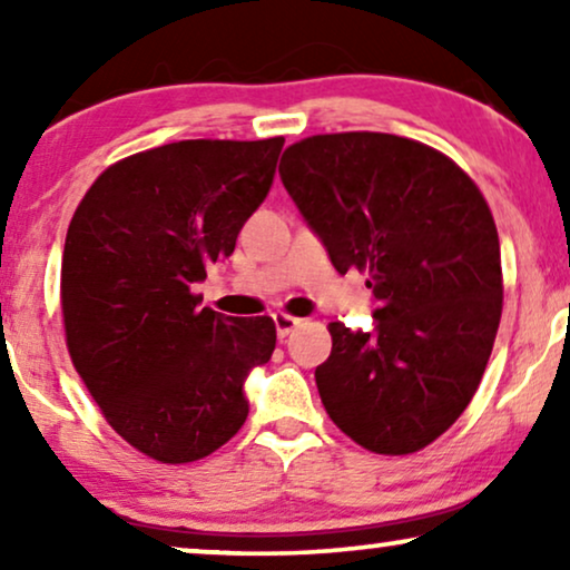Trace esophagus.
Segmentation results:
<instances>
[{"label": "esophagus", "mask_w": 570, "mask_h": 570, "mask_svg": "<svg viewBox=\"0 0 570 570\" xmlns=\"http://www.w3.org/2000/svg\"><path fill=\"white\" fill-rule=\"evenodd\" d=\"M272 318H275V330H277L279 340H285L287 334L295 330V326H301V318H295L291 314H275Z\"/></svg>", "instance_id": "1"}]
</instances>
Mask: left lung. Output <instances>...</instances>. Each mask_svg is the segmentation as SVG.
<instances>
[{
	"label": "left lung",
	"mask_w": 570,
	"mask_h": 570,
	"mask_svg": "<svg viewBox=\"0 0 570 570\" xmlns=\"http://www.w3.org/2000/svg\"><path fill=\"white\" fill-rule=\"evenodd\" d=\"M279 178L334 269L368 272L379 303L373 332L330 324L326 415L376 454L420 451L472 402L501 324L488 202L443 153L381 131L301 139Z\"/></svg>",
	"instance_id": "8db88e82"
}]
</instances>
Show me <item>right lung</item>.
<instances>
[{
  "label": "right lung",
  "mask_w": 570,
  "mask_h": 570,
  "mask_svg": "<svg viewBox=\"0 0 570 570\" xmlns=\"http://www.w3.org/2000/svg\"><path fill=\"white\" fill-rule=\"evenodd\" d=\"M285 139H181L114 163L75 209L61 262L67 347L108 425L163 464L213 454L248 415L269 316L199 308L191 287L267 199Z\"/></svg>",
  "instance_id": "1"
}]
</instances>
